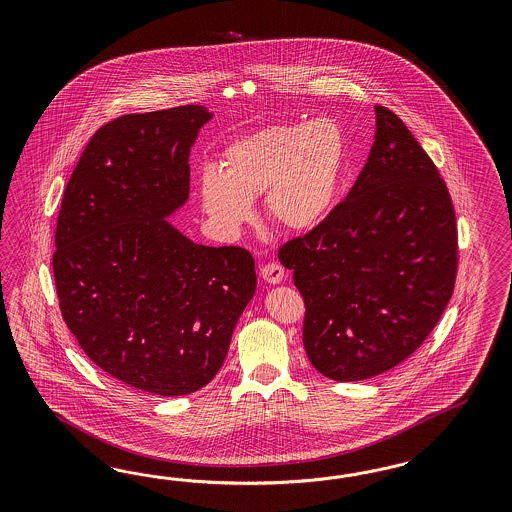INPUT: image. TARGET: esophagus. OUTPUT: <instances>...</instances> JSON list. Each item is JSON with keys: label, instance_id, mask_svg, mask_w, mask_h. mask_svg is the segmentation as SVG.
Segmentation results:
<instances>
[{"label": "esophagus", "instance_id": "esophagus-1", "mask_svg": "<svg viewBox=\"0 0 512 512\" xmlns=\"http://www.w3.org/2000/svg\"><path fill=\"white\" fill-rule=\"evenodd\" d=\"M261 276H263L266 283L276 285V283H281V279L285 276V270H283L281 264L268 263L264 264L263 268H261Z\"/></svg>", "mask_w": 512, "mask_h": 512}]
</instances>
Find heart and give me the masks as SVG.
I'll return each instance as SVG.
<instances>
[{"label": "heart", "instance_id": "b5f03b06", "mask_svg": "<svg viewBox=\"0 0 512 512\" xmlns=\"http://www.w3.org/2000/svg\"><path fill=\"white\" fill-rule=\"evenodd\" d=\"M343 159V131L332 120L264 127L233 142L221 155V169L202 167V212L216 231L233 236L253 217V199L264 195L270 223L310 233L334 206Z\"/></svg>", "mask_w": 512, "mask_h": 512}]
</instances>
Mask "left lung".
I'll list each match as a JSON object with an SVG mask.
<instances>
[{
	"mask_svg": "<svg viewBox=\"0 0 512 512\" xmlns=\"http://www.w3.org/2000/svg\"><path fill=\"white\" fill-rule=\"evenodd\" d=\"M372 152L345 201L279 248L304 298V347L334 381L411 357L449 304L458 233L445 180L407 125L375 107Z\"/></svg>",
	"mask_w": 512,
	"mask_h": 512,
	"instance_id": "1",
	"label": "left lung"
}]
</instances>
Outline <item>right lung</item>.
I'll use <instances>...</instances> for the list:
<instances>
[{
  "label": "right lung",
  "mask_w": 512,
  "mask_h": 512,
  "mask_svg": "<svg viewBox=\"0 0 512 512\" xmlns=\"http://www.w3.org/2000/svg\"><path fill=\"white\" fill-rule=\"evenodd\" d=\"M208 120L186 105L97 129L56 225L63 321L103 372L159 396L216 377L257 285L248 249L195 244L165 219L186 204L189 150Z\"/></svg>",
  "instance_id": "add662e5"
}]
</instances>
